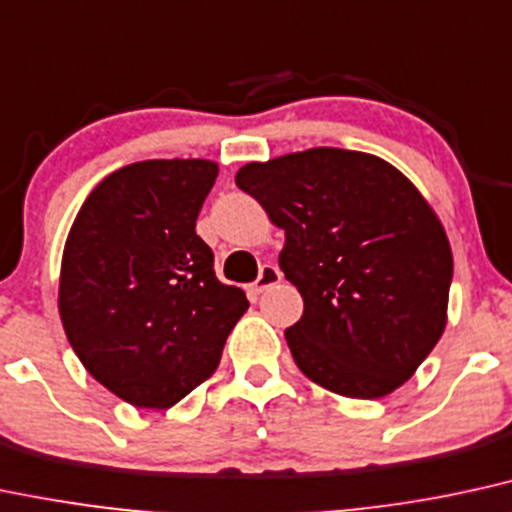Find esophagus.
<instances>
[{
    "instance_id": "1",
    "label": "esophagus",
    "mask_w": 512,
    "mask_h": 512,
    "mask_svg": "<svg viewBox=\"0 0 512 512\" xmlns=\"http://www.w3.org/2000/svg\"><path fill=\"white\" fill-rule=\"evenodd\" d=\"M281 269L274 267V264H264V267L260 269V276H257V281L252 283V291L255 293H264L269 291V288L276 286V283L281 281Z\"/></svg>"
}]
</instances>
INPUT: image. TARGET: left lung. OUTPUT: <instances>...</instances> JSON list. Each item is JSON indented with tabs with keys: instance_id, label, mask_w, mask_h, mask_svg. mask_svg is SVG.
<instances>
[{
	"instance_id": "1",
	"label": "left lung",
	"mask_w": 512,
	"mask_h": 512,
	"mask_svg": "<svg viewBox=\"0 0 512 512\" xmlns=\"http://www.w3.org/2000/svg\"><path fill=\"white\" fill-rule=\"evenodd\" d=\"M236 186L286 231L279 267L305 303L286 329L295 365L348 398L403 386L446 329L453 281L420 190L384 159L338 147L245 164Z\"/></svg>"
}]
</instances>
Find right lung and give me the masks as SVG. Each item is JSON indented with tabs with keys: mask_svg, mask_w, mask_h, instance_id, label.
<instances>
[{
	"mask_svg": "<svg viewBox=\"0 0 512 512\" xmlns=\"http://www.w3.org/2000/svg\"><path fill=\"white\" fill-rule=\"evenodd\" d=\"M207 159H147L88 195L61 257L59 315L85 369L135 408L166 410L214 372L250 303L214 274L195 221Z\"/></svg>",
	"mask_w": 512,
	"mask_h": 512,
	"instance_id": "1",
	"label": "right lung"
}]
</instances>
